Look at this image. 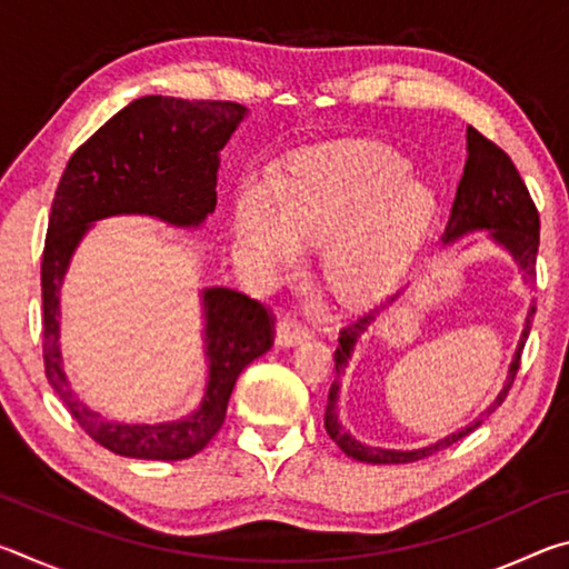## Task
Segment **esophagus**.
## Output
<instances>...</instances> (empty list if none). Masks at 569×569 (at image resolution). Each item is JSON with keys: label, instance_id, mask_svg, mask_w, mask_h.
Here are the masks:
<instances>
[{"label": "esophagus", "instance_id": "1", "mask_svg": "<svg viewBox=\"0 0 569 569\" xmlns=\"http://www.w3.org/2000/svg\"><path fill=\"white\" fill-rule=\"evenodd\" d=\"M306 339H311V331L296 319H283L276 323V343L281 346V349H293V346L303 343Z\"/></svg>", "mask_w": 569, "mask_h": 569}]
</instances>
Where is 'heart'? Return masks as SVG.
Segmentation results:
<instances>
[{
    "instance_id": "heart-1",
    "label": "heart",
    "mask_w": 569,
    "mask_h": 569,
    "mask_svg": "<svg viewBox=\"0 0 569 569\" xmlns=\"http://www.w3.org/2000/svg\"><path fill=\"white\" fill-rule=\"evenodd\" d=\"M409 162L379 142H336L303 152L283 188L250 178L236 200L233 240L250 268L293 266L306 240L321 243V273L346 306L387 296L427 230L435 198Z\"/></svg>"
}]
</instances>
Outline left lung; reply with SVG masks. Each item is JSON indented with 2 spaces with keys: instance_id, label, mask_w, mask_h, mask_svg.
I'll list each match as a JSON object with an SVG mask.
<instances>
[{
  "instance_id": "8db88e82",
  "label": "left lung",
  "mask_w": 569,
  "mask_h": 569,
  "mask_svg": "<svg viewBox=\"0 0 569 569\" xmlns=\"http://www.w3.org/2000/svg\"><path fill=\"white\" fill-rule=\"evenodd\" d=\"M477 230H487V236L492 243L505 248L512 261L517 263L519 273H522L525 281H532L535 276V263H537V248H539V216L537 208L529 198V190L519 178L515 162L509 160L502 148H497L492 140H487L485 134L477 132L475 128H467V162H465V176H461L457 186V198L451 203V216L445 228V236H441V243H455L461 236L477 233ZM401 293L391 298L387 306L377 308V311L366 313L363 319L351 323L349 329H343L339 336V349L333 353L336 361V381L331 383L329 391V403H326V417L323 427L329 431V437L339 445L346 457L356 461H366V465H407V461H419L423 457L437 455V451L447 449L455 445V441L465 439L471 435L481 421H485L489 413L502 407L509 387L517 377L519 369V356H522L529 323H532L535 306L527 308V319L522 326V336L517 341V351L509 361L505 387L499 389L495 401L479 413V417L467 423L465 429L455 431L445 439L435 441V445L419 447V449H383V447H369L363 441L356 439L351 431H346L339 421V393H341V377L349 369V361L356 351V343H359L361 336L371 329L373 321L379 319L383 308H389L397 301Z\"/></svg>"
}]
</instances>
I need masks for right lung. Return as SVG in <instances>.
<instances>
[{
	"label": "right lung",
	"instance_id": "1",
	"mask_svg": "<svg viewBox=\"0 0 569 569\" xmlns=\"http://www.w3.org/2000/svg\"><path fill=\"white\" fill-rule=\"evenodd\" d=\"M246 114L238 102H190L162 94L132 100L74 150L57 186L42 253L44 371L84 435L120 457L178 461L206 449L223 427L238 373L271 349L273 319L261 303L233 288H203V399L176 421H112L77 397L64 373L60 293L67 268L77 246L102 218L150 216L176 228L203 226L218 200L220 150Z\"/></svg>",
	"mask_w": 569,
	"mask_h": 569
}]
</instances>
